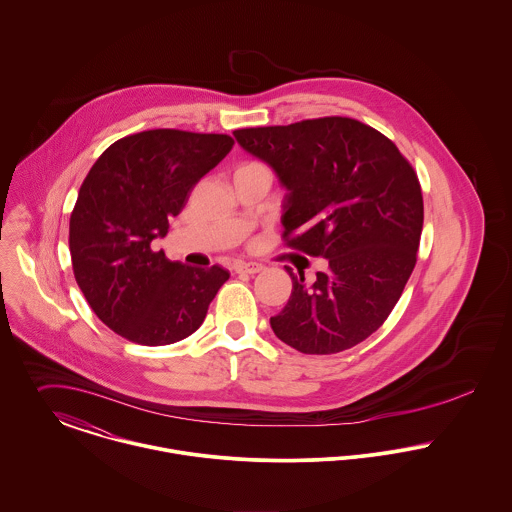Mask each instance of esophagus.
<instances>
[{"instance_id":"34e87169","label":"esophagus","mask_w":512,"mask_h":512,"mask_svg":"<svg viewBox=\"0 0 512 512\" xmlns=\"http://www.w3.org/2000/svg\"><path fill=\"white\" fill-rule=\"evenodd\" d=\"M265 267L261 265V263H239V265H235V271L237 273H247V275H257V273H261Z\"/></svg>"}]
</instances>
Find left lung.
Segmentation results:
<instances>
[{"label": "left lung", "instance_id": "1", "mask_svg": "<svg viewBox=\"0 0 512 512\" xmlns=\"http://www.w3.org/2000/svg\"><path fill=\"white\" fill-rule=\"evenodd\" d=\"M281 182L288 247L328 261L316 281L292 269V292L271 318L302 353H338L377 332L404 290L420 243L424 202L414 169L377 129L349 117L233 131Z\"/></svg>", "mask_w": 512, "mask_h": 512}]
</instances>
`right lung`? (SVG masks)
Returning <instances> with one entry per match:
<instances>
[{"label": "right lung", "instance_id": "right-lung-1", "mask_svg": "<svg viewBox=\"0 0 512 512\" xmlns=\"http://www.w3.org/2000/svg\"><path fill=\"white\" fill-rule=\"evenodd\" d=\"M231 147L229 135L151 129L115 141L84 178L70 216L74 277L96 316L125 340L188 338L228 281L218 265L172 263L151 243Z\"/></svg>", "mask_w": 512, "mask_h": 512}]
</instances>
